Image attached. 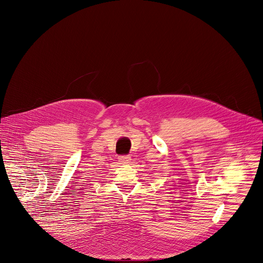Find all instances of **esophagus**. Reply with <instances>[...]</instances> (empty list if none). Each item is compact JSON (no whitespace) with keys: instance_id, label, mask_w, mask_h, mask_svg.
Segmentation results:
<instances>
[{"instance_id":"1","label":"esophagus","mask_w":263,"mask_h":263,"mask_svg":"<svg viewBox=\"0 0 263 263\" xmlns=\"http://www.w3.org/2000/svg\"><path fill=\"white\" fill-rule=\"evenodd\" d=\"M118 160L121 163H129L131 161V157L130 156H121L118 158Z\"/></svg>"}]
</instances>
